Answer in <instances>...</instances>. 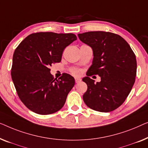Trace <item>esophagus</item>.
Segmentation results:
<instances>
[{"label":"esophagus","instance_id":"esophagus-1","mask_svg":"<svg viewBox=\"0 0 148 148\" xmlns=\"http://www.w3.org/2000/svg\"><path fill=\"white\" fill-rule=\"evenodd\" d=\"M81 80H82V79L80 78H75V82L76 83L80 82H81Z\"/></svg>","mask_w":148,"mask_h":148}]
</instances>
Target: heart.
I'll use <instances>...</instances> for the list:
<instances>
[{"instance_id":"b5f03b06","label":"heart","mask_w":148,"mask_h":148,"mask_svg":"<svg viewBox=\"0 0 148 148\" xmlns=\"http://www.w3.org/2000/svg\"><path fill=\"white\" fill-rule=\"evenodd\" d=\"M71 73L74 75H79L80 74V70L77 68H73L71 70Z\"/></svg>"}]
</instances>
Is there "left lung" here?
Listing matches in <instances>:
<instances>
[{
	"mask_svg": "<svg viewBox=\"0 0 148 148\" xmlns=\"http://www.w3.org/2000/svg\"><path fill=\"white\" fill-rule=\"evenodd\" d=\"M81 41L92 47V64L82 79L86 83L83 100L95 111L108 113L120 107L132 90L136 80V55L128 43L115 33L89 32L78 34ZM99 75L101 82L90 76Z\"/></svg>",
	"mask_w": 148,
	"mask_h": 148,
	"instance_id": "left-lung-1",
	"label": "left lung"
}]
</instances>
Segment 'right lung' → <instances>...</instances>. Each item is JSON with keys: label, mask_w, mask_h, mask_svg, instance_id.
Here are the masks:
<instances>
[{"label": "right lung", "mask_w": 148, "mask_h": 148, "mask_svg": "<svg viewBox=\"0 0 148 148\" xmlns=\"http://www.w3.org/2000/svg\"><path fill=\"white\" fill-rule=\"evenodd\" d=\"M76 39L73 33H34L15 49L12 80L21 101L31 111L49 115L63 107L74 78L64 74L54 79L49 68L61 62L64 49Z\"/></svg>", "instance_id": "obj_1"}]
</instances>
